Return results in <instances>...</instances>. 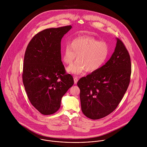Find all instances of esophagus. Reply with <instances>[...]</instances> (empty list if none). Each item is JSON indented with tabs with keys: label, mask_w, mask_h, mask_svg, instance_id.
I'll return each instance as SVG.
<instances>
[{
	"label": "esophagus",
	"mask_w": 147,
	"mask_h": 147,
	"mask_svg": "<svg viewBox=\"0 0 147 147\" xmlns=\"http://www.w3.org/2000/svg\"><path fill=\"white\" fill-rule=\"evenodd\" d=\"M74 83L75 84H77L78 82V78L77 76H75L74 78Z\"/></svg>",
	"instance_id": "34e87169"
}]
</instances>
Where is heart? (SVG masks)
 Instances as JSON below:
<instances>
[{
  "label": "heart",
  "instance_id": "heart-1",
  "mask_svg": "<svg viewBox=\"0 0 147 147\" xmlns=\"http://www.w3.org/2000/svg\"><path fill=\"white\" fill-rule=\"evenodd\" d=\"M109 54V46L106 42L99 41L90 36H80L74 38L67 44L63 50L62 59L66 64L75 63L67 68V71L79 75L86 69L93 72L105 64Z\"/></svg>",
  "mask_w": 147,
  "mask_h": 147
}]
</instances>
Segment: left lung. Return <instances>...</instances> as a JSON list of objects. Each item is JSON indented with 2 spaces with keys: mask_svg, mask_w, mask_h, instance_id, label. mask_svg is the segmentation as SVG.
Here are the masks:
<instances>
[{
  "mask_svg": "<svg viewBox=\"0 0 147 147\" xmlns=\"http://www.w3.org/2000/svg\"><path fill=\"white\" fill-rule=\"evenodd\" d=\"M130 56L123 42L117 38L110 59L99 69L82 78L78 82L80 89L82 110L92 119L102 118L119 105L130 82Z\"/></svg>",
  "mask_w": 147,
  "mask_h": 147,
  "instance_id": "1",
  "label": "left lung"
}]
</instances>
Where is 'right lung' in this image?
<instances>
[{
    "label": "right lung",
    "mask_w": 147,
    "mask_h": 147,
    "mask_svg": "<svg viewBox=\"0 0 147 147\" xmlns=\"http://www.w3.org/2000/svg\"><path fill=\"white\" fill-rule=\"evenodd\" d=\"M71 25L46 29L28 43L24 55L22 82L32 104L43 115L56 113L63 95L74 83L61 61V40Z\"/></svg>",
    "instance_id": "1"
}]
</instances>
